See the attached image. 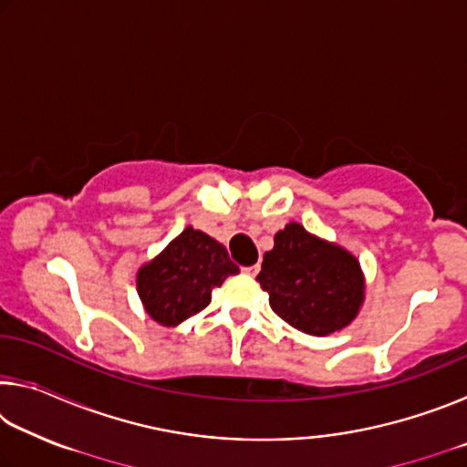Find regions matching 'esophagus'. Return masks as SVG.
Returning <instances> with one entry per match:
<instances>
[{"label": "esophagus", "mask_w": 467, "mask_h": 467, "mask_svg": "<svg viewBox=\"0 0 467 467\" xmlns=\"http://www.w3.org/2000/svg\"><path fill=\"white\" fill-rule=\"evenodd\" d=\"M243 274H247L249 278H255V275L259 274V264H255V265H247V267H243Z\"/></svg>", "instance_id": "esophagus-1"}]
</instances>
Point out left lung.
<instances>
[{
	"instance_id": "8db88e82",
	"label": "left lung",
	"mask_w": 467,
	"mask_h": 467,
	"mask_svg": "<svg viewBox=\"0 0 467 467\" xmlns=\"http://www.w3.org/2000/svg\"><path fill=\"white\" fill-rule=\"evenodd\" d=\"M257 280L270 295L274 313L311 336H329L350 326L365 300L358 259L296 223L275 233Z\"/></svg>"
}]
</instances>
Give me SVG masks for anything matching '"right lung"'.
Here are the masks:
<instances>
[{"mask_svg": "<svg viewBox=\"0 0 467 467\" xmlns=\"http://www.w3.org/2000/svg\"><path fill=\"white\" fill-rule=\"evenodd\" d=\"M239 274L224 244L193 226L172 239L161 255L140 267L138 295L150 317L175 327L210 305L212 290Z\"/></svg>", "mask_w": 467, "mask_h": 467, "instance_id": "right-lung-1", "label": "right lung"}]
</instances>
